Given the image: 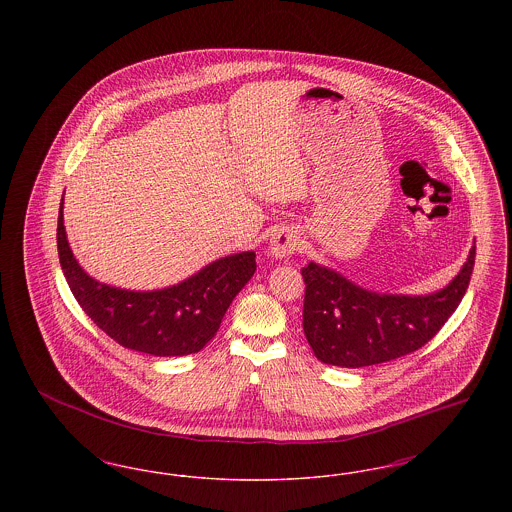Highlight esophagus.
I'll return each instance as SVG.
<instances>
[{
  "instance_id": "esophagus-1",
  "label": "esophagus",
  "mask_w": 512,
  "mask_h": 512,
  "mask_svg": "<svg viewBox=\"0 0 512 512\" xmlns=\"http://www.w3.org/2000/svg\"><path fill=\"white\" fill-rule=\"evenodd\" d=\"M299 249V238L297 234L290 230V228H282L278 230L272 240H270V255L276 257V259H282V257H288L292 255L293 251Z\"/></svg>"
}]
</instances>
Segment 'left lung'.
Wrapping results in <instances>:
<instances>
[{
	"instance_id": "8db88e82",
	"label": "left lung",
	"mask_w": 512,
	"mask_h": 512,
	"mask_svg": "<svg viewBox=\"0 0 512 512\" xmlns=\"http://www.w3.org/2000/svg\"><path fill=\"white\" fill-rule=\"evenodd\" d=\"M474 259L476 245L447 288L418 297L368 292L317 263L301 268L303 330L318 361L361 368L420 349L459 307L470 284Z\"/></svg>"
}]
</instances>
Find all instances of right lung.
<instances>
[{
	"instance_id": "1",
	"label": "right lung",
	"mask_w": 512,
	"mask_h": 512,
	"mask_svg": "<svg viewBox=\"0 0 512 512\" xmlns=\"http://www.w3.org/2000/svg\"><path fill=\"white\" fill-rule=\"evenodd\" d=\"M57 251L74 299L99 328L122 347L155 357L190 355L215 338L232 299L249 282L257 263L245 251L219 259L178 286L157 292H128L99 284L73 257L57 220Z\"/></svg>"
}]
</instances>
